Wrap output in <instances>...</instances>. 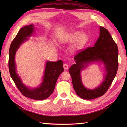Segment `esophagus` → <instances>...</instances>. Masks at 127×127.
<instances>
[{
	"label": "esophagus",
	"instance_id": "obj_1",
	"mask_svg": "<svg viewBox=\"0 0 127 127\" xmlns=\"http://www.w3.org/2000/svg\"><path fill=\"white\" fill-rule=\"evenodd\" d=\"M63 67L64 70H68L69 68V65L67 64H64L63 65Z\"/></svg>",
	"mask_w": 127,
	"mask_h": 127
}]
</instances>
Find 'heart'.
I'll use <instances>...</instances> for the list:
<instances>
[{
    "mask_svg": "<svg viewBox=\"0 0 127 127\" xmlns=\"http://www.w3.org/2000/svg\"><path fill=\"white\" fill-rule=\"evenodd\" d=\"M88 40V35L80 31H74L66 33L60 39L61 44L65 45L74 42L70 48L71 53H77L82 49Z\"/></svg>",
    "mask_w": 127,
    "mask_h": 127,
    "instance_id": "1",
    "label": "heart"
}]
</instances>
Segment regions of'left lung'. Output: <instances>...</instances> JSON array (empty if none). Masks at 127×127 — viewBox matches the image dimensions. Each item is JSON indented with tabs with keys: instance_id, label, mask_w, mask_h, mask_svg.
<instances>
[{
	"instance_id": "obj_1",
	"label": "left lung",
	"mask_w": 127,
	"mask_h": 127,
	"mask_svg": "<svg viewBox=\"0 0 127 127\" xmlns=\"http://www.w3.org/2000/svg\"><path fill=\"white\" fill-rule=\"evenodd\" d=\"M99 29V37L94 46L88 47L75 56L76 63L69 69L74 90L77 95L83 99H93L103 95L111 85L117 71V45L106 28L100 27ZM94 62L103 63L106 73L99 86L91 90L83 85L80 72L89 64Z\"/></svg>"
}]
</instances>
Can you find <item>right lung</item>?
<instances>
[{
    "instance_id": "add662e5",
    "label": "right lung",
    "mask_w": 127,
    "mask_h": 127,
    "mask_svg": "<svg viewBox=\"0 0 127 127\" xmlns=\"http://www.w3.org/2000/svg\"><path fill=\"white\" fill-rule=\"evenodd\" d=\"M34 32L33 24L23 27L19 31L13 40L9 49V68L10 76L16 86L24 96L34 100H42L48 98L54 91L58 77L64 71L63 62L47 61L45 65L44 76L41 84L36 88H30L23 83L21 77L16 71L15 61L16 53L24 42L29 39Z\"/></svg>"
}]
</instances>
